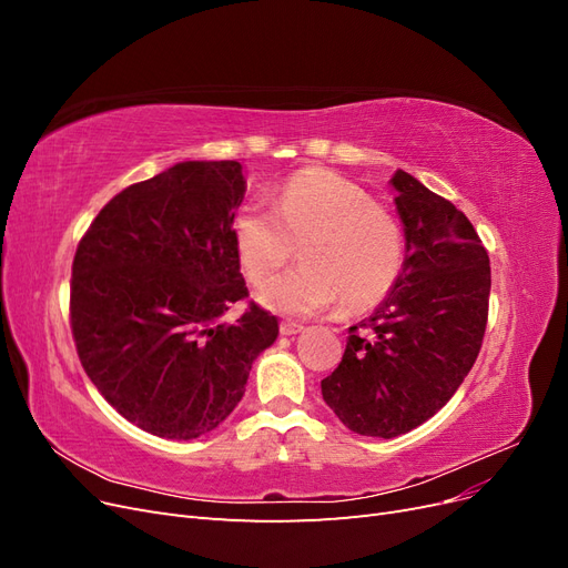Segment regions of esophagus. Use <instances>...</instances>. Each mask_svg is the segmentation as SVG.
<instances>
[{"instance_id": "obj_1", "label": "esophagus", "mask_w": 568, "mask_h": 568, "mask_svg": "<svg viewBox=\"0 0 568 568\" xmlns=\"http://www.w3.org/2000/svg\"><path fill=\"white\" fill-rule=\"evenodd\" d=\"M301 332H303V326L296 324V322H282L280 324V334L282 336H294V334H301Z\"/></svg>"}]
</instances>
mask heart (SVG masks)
<instances>
[{"instance_id": "1", "label": "heart", "mask_w": 568, "mask_h": 568, "mask_svg": "<svg viewBox=\"0 0 568 568\" xmlns=\"http://www.w3.org/2000/svg\"><path fill=\"white\" fill-rule=\"evenodd\" d=\"M239 261L253 284L274 277L301 246L303 267L257 291L265 311L311 317L343 301L367 313L398 284L405 263L400 222L357 184L324 170L291 178L274 209L251 201L232 222Z\"/></svg>"}]
</instances>
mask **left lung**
I'll return each instance as SVG.
<instances>
[{
	"mask_svg": "<svg viewBox=\"0 0 568 568\" xmlns=\"http://www.w3.org/2000/svg\"><path fill=\"white\" fill-rule=\"evenodd\" d=\"M405 232L398 284L348 329L322 398L359 436L395 438L448 403L486 334L490 261L471 222L405 170L390 178Z\"/></svg>",
	"mask_w": 568,
	"mask_h": 568,
	"instance_id": "obj_1",
	"label": "left lung"
}]
</instances>
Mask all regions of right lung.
Segmentation results:
<instances>
[{
    "label": "right lung",
    "instance_id": "right-lung-1",
    "mask_svg": "<svg viewBox=\"0 0 568 568\" xmlns=\"http://www.w3.org/2000/svg\"><path fill=\"white\" fill-rule=\"evenodd\" d=\"M246 194L236 161H182L123 189L75 251L71 326L99 393L144 432L192 440L244 398L253 359L280 334L251 303L232 236Z\"/></svg>",
    "mask_w": 568,
    "mask_h": 568
}]
</instances>
